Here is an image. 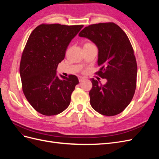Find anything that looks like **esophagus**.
Returning a JSON list of instances; mask_svg holds the SVG:
<instances>
[{"instance_id":"obj_1","label":"esophagus","mask_w":159,"mask_h":159,"mask_svg":"<svg viewBox=\"0 0 159 159\" xmlns=\"http://www.w3.org/2000/svg\"><path fill=\"white\" fill-rule=\"evenodd\" d=\"M78 80H79L80 81H83V80H84V77L79 76V77H78Z\"/></svg>"}]
</instances>
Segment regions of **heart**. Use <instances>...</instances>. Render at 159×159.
I'll return each instance as SVG.
<instances>
[{"label": "heart", "instance_id": "b5f03b06", "mask_svg": "<svg viewBox=\"0 0 159 159\" xmlns=\"http://www.w3.org/2000/svg\"><path fill=\"white\" fill-rule=\"evenodd\" d=\"M86 44H89V43H86Z\"/></svg>", "mask_w": 159, "mask_h": 159}]
</instances>
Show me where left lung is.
Instances as JSON below:
<instances>
[{
    "mask_svg": "<svg viewBox=\"0 0 159 159\" xmlns=\"http://www.w3.org/2000/svg\"><path fill=\"white\" fill-rule=\"evenodd\" d=\"M79 36L88 38L98 47L100 70L96 74L107 80L105 85L90 80L91 107L107 116L121 113L133 98L137 74L135 56L127 34L118 25L108 22L86 26Z\"/></svg>",
    "mask_w": 159,
    "mask_h": 159,
    "instance_id": "obj_1",
    "label": "left lung"
}]
</instances>
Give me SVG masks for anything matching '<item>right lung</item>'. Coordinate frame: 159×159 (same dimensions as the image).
<instances>
[{
	"instance_id": "right-lung-1",
	"label": "right lung",
	"mask_w": 159,
	"mask_h": 159,
	"mask_svg": "<svg viewBox=\"0 0 159 159\" xmlns=\"http://www.w3.org/2000/svg\"><path fill=\"white\" fill-rule=\"evenodd\" d=\"M83 26L42 24L28 38L21 57L20 75L24 94L38 113L51 116L69 106L78 78L74 75L68 78L60 75L59 78L56 70L70 42Z\"/></svg>"
}]
</instances>
